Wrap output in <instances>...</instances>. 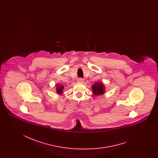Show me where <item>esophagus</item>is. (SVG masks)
Masks as SVG:
<instances>
[{
  "label": "esophagus",
  "mask_w": 158,
  "mask_h": 158,
  "mask_svg": "<svg viewBox=\"0 0 158 158\" xmlns=\"http://www.w3.org/2000/svg\"><path fill=\"white\" fill-rule=\"evenodd\" d=\"M83 81H83L82 79H79L78 81H77V82H78L79 83H84Z\"/></svg>",
  "instance_id": "1"
}]
</instances>
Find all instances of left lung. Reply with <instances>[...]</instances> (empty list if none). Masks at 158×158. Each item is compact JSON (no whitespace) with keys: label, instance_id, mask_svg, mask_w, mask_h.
<instances>
[{"label":"left lung","instance_id":"8db88e82","mask_svg":"<svg viewBox=\"0 0 158 158\" xmlns=\"http://www.w3.org/2000/svg\"><path fill=\"white\" fill-rule=\"evenodd\" d=\"M93 94L95 96H100L105 93V87L104 84L101 81H96L91 86Z\"/></svg>","mask_w":158,"mask_h":158}]
</instances>
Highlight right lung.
I'll return each instance as SVG.
<instances>
[{"mask_svg":"<svg viewBox=\"0 0 158 158\" xmlns=\"http://www.w3.org/2000/svg\"><path fill=\"white\" fill-rule=\"evenodd\" d=\"M56 92L58 94H62L64 93L63 90L64 89V86L61 85V83H58V84H56Z\"/></svg>","mask_w":158,"mask_h":158,"instance_id":"1","label":"right lung"}]
</instances>
